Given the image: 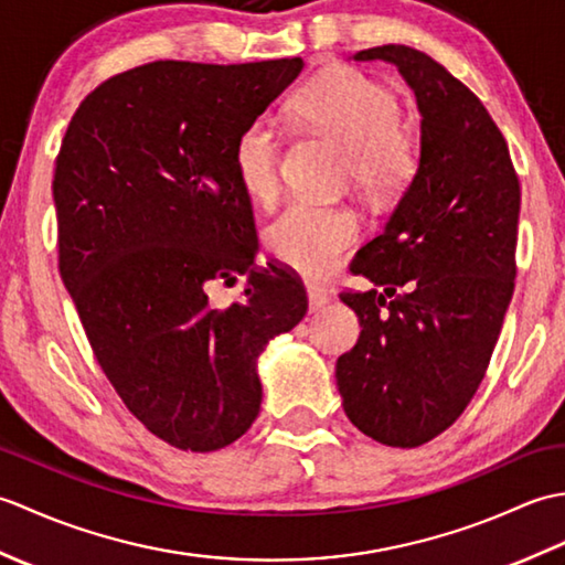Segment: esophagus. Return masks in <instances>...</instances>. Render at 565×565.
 Wrapping results in <instances>:
<instances>
[{"instance_id": "34e87169", "label": "esophagus", "mask_w": 565, "mask_h": 565, "mask_svg": "<svg viewBox=\"0 0 565 565\" xmlns=\"http://www.w3.org/2000/svg\"><path fill=\"white\" fill-rule=\"evenodd\" d=\"M306 294H308V308H310V313H316V310L326 308V306L330 303V296H328L326 291H322V289H316V286H308Z\"/></svg>"}]
</instances>
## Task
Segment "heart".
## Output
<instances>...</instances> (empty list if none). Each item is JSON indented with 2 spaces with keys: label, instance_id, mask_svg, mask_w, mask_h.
Instances as JSON below:
<instances>
[{
  "label": "heart",
  "instance_id": "b5f03b06",
  "mask_svg": "<svg viewBox=\"0 0 565 565\" xmlns=\"http://www.w3.org/2000/svg\"><path fill=\"white\" fill-rule=\"evenodd\" d=\"M296 116L350 150L352 177L374 196L401 191L417 172L419 152L401 126L395 94L359 70H332L298 92ZM284 138L269 118H255L233 146V172L239 189L267 206L279 194ZM359 239L356 215L344 206L296 201L267 227V247L276 262L306 279H326Z\"/></svg>",
  "mask_w": 565,
  "mask_h": 565
}]
</instances>
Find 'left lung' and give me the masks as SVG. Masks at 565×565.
I'll return each instance as SVG.
<instances>
[{
  "label": "left lung",
  "instance_id": "left-lung-1",
  "mask_svg": "<svg viewBox=\"0 0 565 565\" xmlns=\"http://www.w3.org/2000/svg\"><path fill=\"white\" fill-rule=\"evenodd\" d=\"M398 67L415 92L419 162L383 233L340 294L362 334L334 379L352 425L413 449L456 423L481 386L514 291L520 182L481 99L427 53L379 45L352 55Z\"/></svg>",
  "mask_w": 565,
  "mask_h": 565
}]
</instances>
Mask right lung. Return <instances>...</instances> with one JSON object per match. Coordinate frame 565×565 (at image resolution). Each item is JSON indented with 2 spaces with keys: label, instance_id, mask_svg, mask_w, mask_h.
<instances>
[{
  "label": "right lung",
  "instance_id": "add662e5",
  "mask_svg": "<svg viewBox=\"0 0 565 565\" xmlns=\"http://www.w3.org/2000/svg\"><path fill=\"white\" fill-rule=\"evenodd\" d=\"M301 57L245 65L158 60L99 84L55 162L60 276L106 379L154 437L233 444L259 415L257 359L308 310L291 274L255 267L239 130L301 75ZM245 275L213 309V280Z\"/></svg>",
  "mask_w": 565,
  "mask_h": 565
}]
</instances>
